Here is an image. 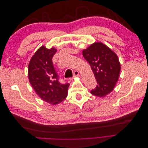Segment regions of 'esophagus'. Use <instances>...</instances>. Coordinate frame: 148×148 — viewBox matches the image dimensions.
<instances>
[{
  "instance_id": "1",
  "label": "esophagus",
  "mask_w": 148,
  "mask_h": 148,
  "mask_svg": "<svg viewBox=\"0 0 148 148\" xmlns=\"http://www.w3.org/2000/svg\"><path fill=\"white\" fill-rule=\"evenodd\" d=\"M79 71H77V70H76V71H75L74 72H73V77H78V76H79Z\"/></svg>"
}]
</instances>
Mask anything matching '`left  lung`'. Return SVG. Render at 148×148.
Here are the masks:
<instances>
[{
  "mask_svg": "<svg viewBox=\"0 0 148 148\" xmlns=\"http://www.w3.org/2000/svg\"><path fill=\"white\" fill-rule=\"evenodd\" d=\"M83 56L90 65L97 81L92 95L104 97L113 90L118 81L120 64L117 56L101 42H95L83 51Z\"/></svg>",
  "mask_w": 148,
  "mask_h": 148,
  "instance_id": "left-lung-1",
  "label": "left lung"
}]
</instances>
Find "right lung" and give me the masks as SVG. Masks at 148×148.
I'll use <instances>...</instances> for the list:
<instances>
[{"mask_svg": "<svg viewBox=\"0 0 148 148\" xmlns=\"http://www.w3.org/2000/svg\"><path fill=\"white\" fill-rule=\"evenodd\" d=\"M57 49L40 47L28 65L29 83L38 96L51 104H57L67 96L69 84L61 83L53 66L52 57Z\"/></svg>", "mask_w": 148, "mask_h": 148, "instance_id": "add662e5", "label": "right lung"}]
</instances>
